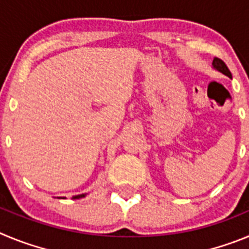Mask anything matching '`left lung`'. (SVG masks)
Here are the masks:
<instances>
[{
	"label": "left lung",
	"mask_w": 249,
	"mask_h": 249,
	"mask_svg": "<svg viewBox=\"0 0 249 249\" xmlns=\"http://www.w3.org/2000/svg\"><path fill=\"white\" fill-rule=\"evenodd\" d=\"M212 66H213V68H214V70H217V71H219L221 73L226 74V76H228L230 78H232V73H231V71L228 70V67L226 66V63H224L222 59L214 57V58H213Z\"/></svg>",
	"instance_id": "left-lung-1"
}]
</instances>
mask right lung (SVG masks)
Segmentation results:
<instances>
[{"mask_svg": "<svg viewBox=\"0 0 249 249\" xmlns=\"http://www.w3.org/2000/svg\"><path fill=\"white\" fill-rule=\"evenodd\" d=\"M86 195H78V196H73V197H72V198L73 199H78V198H82V197H85Z\"/></svg>", "mask_w": 249, "mask_h": 249, "instance_id": "add662e5", "label": "right lung"}]
</instances>
